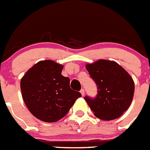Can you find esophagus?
<instances>
[{
	"instance_id": "1",
	"label": "esophagus",
	"mask_w": 150,
	"mask_h": 150,
	"mask_svg": "<svg viewBox=\"0 0 150 150\" xmlns=\"http://www.w3.org/2000/svg\"><path fill=\"white\" fill-rule=\"evenodd\" d=\"M81 95H82V96H84V94H85L84 90H83V89L81 90Z\"/></svg>"
}]
</instances>
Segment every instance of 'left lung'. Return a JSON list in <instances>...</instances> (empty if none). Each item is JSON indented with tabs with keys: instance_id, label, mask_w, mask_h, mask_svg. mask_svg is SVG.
I'll use <instances>...</instances> for the list:
<instances>
[{
	"instance_id": "left-lung-1",
	"label": "left lung",
	"mask_w": 150,
	"mask_h": 150,
	"mask_svg": "<svg viewBox=\"0 0 150 150\" xmlns=\"http://www.w3.org/2000/svg\"><path fill=\"white\" fill-rule=\"evenodd\" d=\"M86 69L98 86L95 98H84L94 115L105 121L119 118L133 99L135 83L132 77L118 63L107 59L87 63Z\"/></svg>"
}]
</instances>
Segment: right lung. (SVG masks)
Here are the masks:
<instances>
[{
  "instance_id": "obj_1",
  "label": "right lung",
  "mask_w": 150,
  "mask_h": 150,
  "mask_svg": "<svg viewBox=\"0 0 150 150\" xmlns=\"http://www.w3.org/2000/svg\"><path fill=\"white\" fill-rule=\"evenodd\" d=\"M63 66L42 60L30 68L21 80V95L33 115L45 122H56L68 113L80 92L69 87V79L61 73Z\"/></svg>"
}]
</instances>
